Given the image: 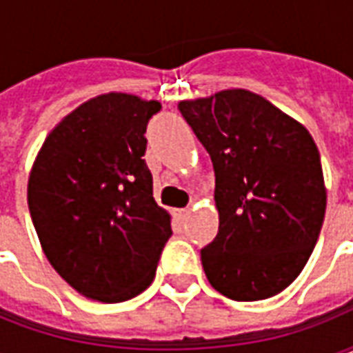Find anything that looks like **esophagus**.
Returning a JSON list of instances; mask_svg holds the SVG:
<instances>
[{"mask_svg":"<svg viewBox=\"0 0 353 353\" xmlns=\"http://www.w3.org/2000/svg\"><path fill=\"white\" fill-rule=\"evenodd\" d=\"M189 214H191V212H189L187 208H183V210H174V217H176L177 223L187 221V217H189Z\"/></svg>","mask_w":353,"mask_h":353,"instance_id":"esophagus-1","label":"esophagus"}]
</instances>
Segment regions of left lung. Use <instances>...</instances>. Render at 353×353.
<instances>
[{
  "mask_svg": "<svg viewBox=\"0 0 353 353\" xmlns=\"http://www.w3.org/2000/svg\"><path fill=\"white\" fill-rule=\"evenodd\" d=\"M215 172L219 232L200 250L215 291L250 303L301 274L325 215L319 151L295 119L242 88L179 101Z\"/></svg>",
  "mask_w": 353,
  "mask_h": 353,
  "instance_id": "obj_1",
  "label": "left lung"
}]
</instances>
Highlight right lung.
I'll use <instances>...</instances> for the list:
<instances>
[{
    "label": "right lung",
    "instance_id": "add662e5",
    "mask_svg": "<svg viewBox=\"0 0 353 353\" xmlns=\"http://www.w3.org/2000/svg\"><path fill=\"white\" fill-rule=\"evenodd\" d=\"M159 101L111 92L50 132L34 162L28 208L47 259L73 289L123 303L151 285L170 215L153 199L143 154Z\"/></svg>",
    "mask_w": 353,
    "mask_h": 353
}]
</instances>
